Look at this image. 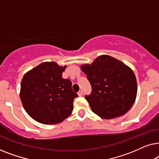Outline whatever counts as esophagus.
<instances>
[{
	"label": "esophagus",
	"mask_w": 159,
	"mask_h": 159,
	"mask_svg": "<svg viewBox=\"0 0 159 159\" xmlns=\"http://www.w3.org/2000/svg\"><path fill=\"white\" fill-rule=\"evenodd\" d=\"M77 94H78V95H79V96H82V95H83V92H82V90H80L79 92L77 93Z\"/></svg>",
	"instance_id": "1"
}]
</instances>
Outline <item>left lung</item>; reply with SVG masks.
Here are the masks:
<instances>
[{
    "label": "left lung",
    "mask_w": 159,
    "mask_h": 159,
    "mask_svg": "<svg viewBox=\"0 0 159 159\" xmlns=\"http://www.w3.org/2000/svg\"><path fill=\"white\" fill-rule=\"evenodd\" d=\"M80 69L87 75L92 93L85 98L98 116L111 119L122 116L135 101L138 85L132 69L108 55L99 56Z\"/></svg>",
    "instance_id": "1"
}]
</instances>
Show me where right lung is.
<instances>
[{"label":"right lung","mask_w":159,"mask_h":159,"mask_svg":"<svg viewBox=\"0 0 159 159\" xmlns=\"http://www.w3.org/2000/svg\"><path fill=\"white\" fill-rule=\"evenodd\" d=\"M66 68L54 61L43 62L24 75L19 93L21 103L38 122L61 123L72 112L77 94L73 92L70 80L62 77Z\"/></svg>","instance_id":"obj_1"}]
</instances>
